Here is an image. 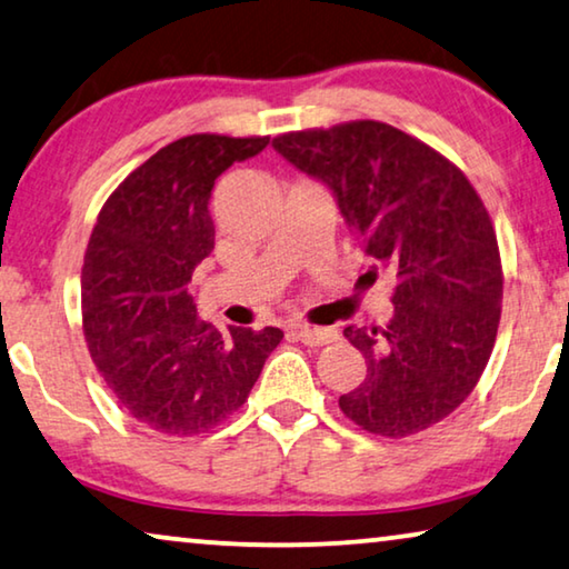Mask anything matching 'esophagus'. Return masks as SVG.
<instances>
[{
  "mask_svg": "<svg viewBox=\"0 0 569 569\" xmlns=\"http://www.w3.org/2000/svg\"><path fill=\"white\" fill-rule=\"evenodd\" d=\"M293 332L296 337L301 339L303 345H311V347H321V345H329L337 339V329L332 327H309V325H293Z\"/></svg>",
  "mask_w": 569,
  "mask_h": 569,
  "instance_id": "obj_1",
  "label": "esophagus"
}]
</instances>
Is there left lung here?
Instances as JSON below:
<instances>
[{
  "label": "left lung",
  "instance_id": "left-lung-1",
  "mask_svg": "<svg viewBox=\"0 0 569 569\" xmlns=\"http://www.w3.org/2000/svg\"><path fill=\"white\" fill-rule=\"evenodd\" d=\"M273 148L335 193L362 252L396 276L386 327H347L368 376L339 396L350 421L409 437L472 393L501 321L493 222L455 163L376 120L286 132Z\"/></svg>",
  "mask_w": 569,
  "mask_h": 569
}]
</instances>
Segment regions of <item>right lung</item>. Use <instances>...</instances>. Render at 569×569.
<instances>
[{
	"instance_id": "add662e5",
	"label": "right lung",
	"mask_w": 569,
	"mask_h": 569,
	"mask_svg": "<svg viewBox=\"0 0 569 569\" xmlns=\"http://www.w3.org/2000/svg\"><path fill=\"white\" fill-rule=\"evenodd\" d=\"M268 138L189 134L160 148L107 199L81 270L89 352L122 409L160 435L214 429L248 401L278 327H230L197 317L186 291L214 250V181Z\"/></svg>"
}]
</instances>
